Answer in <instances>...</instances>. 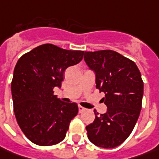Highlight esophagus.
I'll use <instances>...</instances> for the list:
<instances>
[{
	"instance_id": "34e87169",
	"label": "esophagus",
	"mask_w": 159,
	"mask_h": 159,
	"mask_svg": "<svg viewBox=\"0 0 159 159\" xmlns=\"http://www.w3.org/2000/svg\"><path fill=\"white\" fill-rule=\"evenodd\" d=\"M86 109H85L84 107H81V106H79L78 107V111H79V112H83L84 111H85Z\"/></svg>"
}]
</instances>
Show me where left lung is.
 I'll return each mask as SVG.
<instances>
[{
  "label": "left lung",
  "instance_id": "1",
  "mask_svg": "<svg viewBox=\"0 0 159 159\" xmlns=\"http://www.w3.org/2000/svg\"><path fill=\"white\" fill-rule=\"evenodd\" d=\"M84 61L96 75V88L105 93L106 113L94 110L95 120L86 127L88 138L102 148L121 144L140 115L143 82L135 63L112 50L84 52Z\"/></svg>",
  "mask_w": 159,
  "mask_h": 159
}]
</instances>
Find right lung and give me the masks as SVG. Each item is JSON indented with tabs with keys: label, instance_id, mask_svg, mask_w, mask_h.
<instances>
[{
	"label": "right lung",
	"instance_id": "add662e5",
	"mask_svg": "<svg viewBox=\"0 0 159 159\" xmlns=\"http://www.w3.org/2000/svg\"><path fill=\"white\" fill-rule=\"evenodd\" d=\"M84 53L44 44L17 61L11 82L14 112L21 130L33 143L50 146L65 138L78 107L61 101L53 88L61 86L66 69L79 63Z\"/></svg>",
	"mask_w": 159,
	"mask_h": 159
}]
</instances>
